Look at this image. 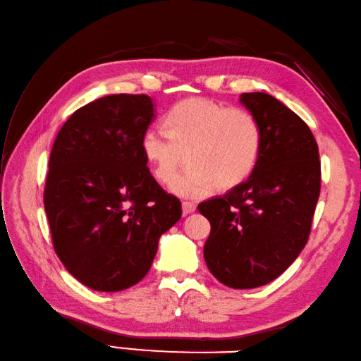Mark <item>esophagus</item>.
I'll return each mask as SVG.
<instances>
[{
	"label": "esophagus",
	"mask_w": 361,
	"mask_h": 361,
	"mask_svg": "<svg viewBox=\"0 0 361 361\" xmlns=\"http://www.w3.org/2000/svg\"><path fill=\"white\" fill-rule=\"evenodd\" d=\"M181 207H183V214L188 215V214H192L197 209L195 203H190V201H183L181 203Z\"/></svg>",
	"instance_id": "esophagus-1"
}]
</instances>
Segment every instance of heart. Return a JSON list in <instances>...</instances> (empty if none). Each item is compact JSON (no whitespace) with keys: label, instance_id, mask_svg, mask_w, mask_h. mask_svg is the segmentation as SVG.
Here are the masks:
<instances>
[{"label":"heart","instance_id":"obj_1","mask_svg":"<svg viewBox=\"0 0 361 361\" xmlns=\"http://www.w3.org/2000/svg\"><path fill=\"white\" fill-rule=\"evenodd\" d=\"M166 133L149 129L141 150L157 181H171L187 155L188 169L171 183L181 197H204L215 186L232 189L258 161L262 129L243 107H226L204 98L175 104L164 118Z\"/></svg>","mask_w":361,"mask_h":361}]
</instances>
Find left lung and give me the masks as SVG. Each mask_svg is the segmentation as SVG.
Returning a JSON list of instances; mask_svg holds the SVG:
<instances>
[{
	"label": "left lung",
	"instance_id": "obj_1",
	"mask_svg": "<svg viewBox=\"0 0 361 361\" xmlns=\"http://www.w3.org/2000/svg\"><path fill=\"white\" fill-rule=\"evenodd\" d=\"M262 129L250 177L223 197L198 204L211 223L204 259L233 289L271 283L306 246L322 188L318 146L309 126L263 92L241 95Z\"/></svg>",
	"mask_w": 361,
	"mask_h": 361
}]
</instances>
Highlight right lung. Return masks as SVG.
<instances>
[{
	"instance_id": "right-lung-1",
	"label": "right lung",
	"mask_w": 361,
	"mask_h": 361,
	"mask_svg": "<svg viewBox=\"0 0 361 361\" xmlns=\"http://www.w3.org/2000/svg\"><path fill=\"white\" fill-rule=\"evenodd\" d=\"M152 118L150 97L107 95L75 111L52 146L44 188L52 245L94 290L137 284L158 240L181 219L180 200L155 181L142 155Z\"/></svg>"
}]
</instances>
